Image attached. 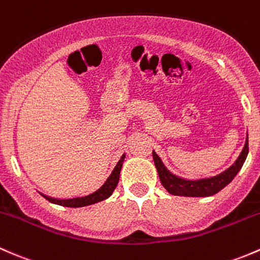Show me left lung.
Segmentation results:
<instances>
[{
  "label": "left lung",
  "mask_w": 260,
  "mask_h": 260,
  "mask_svg": "<svg viewBox=\"0 0 260 260\" xmlns=\"http://www.w3.org/2000/svg\"><path fill=\"white\" fill-rule=\"evenodd\" d=\"M248 151H249V146H248V140L245 143L244 149H243L242 154L238 157L234 165L225 170L224 173L219 174V175L214 176L210 179H203V180L190 181L184 180V179L178 178V176L173 175L167 168L162 165L161 160L157 156L155 152H152V157H154L155 167H156L157 174H159L160 181H161L162 186L173 195H181V197H210V195L216 194L220 191L221 189L225 188L226 185L235 178L239 170L242 169L243 164H244L245 159H247Z\"/></svg>",
  "instance_id": "obj_1"
}]
</instances>
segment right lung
<instances>
[{
	"mask_svg": "<svg viewBox=\"0 0 260 260\" xmlns=\"http://www.w3.org/2000/svg\"><path fill=\"white\" fill-rule=\"evenodd\" d=\"M125 155H122V157L120 159V161L117 162V165L115 167L114 171L109 179L106 180V183L101 186L98 191L92 192V194L87 195V197L84 198H74V199H53V198L46 197V195H42L45 199H47L49 202L53 203V204H58L62 205V207H69V208H81V207H86V205H91L95 204V203L101 202V200L108 199L109 197L112 194L115 188H116L117 183H119V178H120V171H121V167H122V161H124Z\"/></svg>",
	"mask_w": 260,
	"mask_h": 260,
	"instance_id": "right-lung-1",
	"label": "right lung"
}]
</instances>
